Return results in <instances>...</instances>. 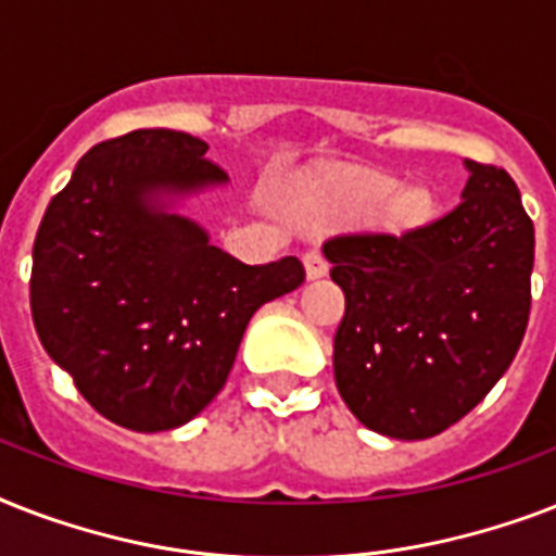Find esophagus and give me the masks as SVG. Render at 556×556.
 <instances>
[{
  "label": "esophagus",
  "mask_w": 556,
  "mask_h": 556,
  "mask_svg": "<svg viewBox=\"0 0 556 556\" xmlns=\"http://www.w3.org/2000/svg\"><path fill=\"white\" fill-rule=\"evenodd\" d=\"M303 262H305V277L308 279L326 277V270H329V262H326V256H323L320 251H308L303 256Z\"/></svg>",
  "instance_id": "34e87169"
}]
</instances>
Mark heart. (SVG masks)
<instances>
[{
	"instance_id": "1",
	"label": "heart",
	"mask_w": 556,
	"mask_h": 556,
	"mask_svg": "<svg viewBox=\"0 0 556 556\" xmlns=\"http://www.w3.org/2000/svg\"><path fill=\"white\" fill-rule=\"evenodd\" d=\"M349 201L361 210H378L387 204V216L392 225H415L418 218L427 213L430 199L421 187H401L389 176H378V173H361L346 181Z\"/></svg>"
}]
</instances>
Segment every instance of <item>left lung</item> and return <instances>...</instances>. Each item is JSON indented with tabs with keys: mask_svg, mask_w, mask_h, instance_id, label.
<instances>
[{
	"mask_svg": "<svg viewBox=\"0 0 556 556\" xmlns=\"http://www.w3.org/2000/svg\"><path fill=\"white\" fill-rule=\"evenodd\" d=\"M465 167L462 201L430 225L323 244L346 294L334 334L340 397L389 439H430L465 418L526 338L534 222L505 169Z\"/></svg>",
	"mask_w": 556,
	"mask_h": 556,
	"instance_id": "8db88e82",
	"label": "left lung"
}]
</instances>
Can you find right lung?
<instances>
[{
  "label": "right lung",
  "instance_id": "add662e5",
  "mask_svg": "<svg viewBox=\"0 0 556 556\" xmlns=\"http://www.w3.org/2000/svg\"><path fill=\"white\" fill-rule=\"evenodd\" d=\"M207 143L135 129L91 147L39 222L30 314L39 343L103 418L176 430L225 387L260 305L303 286L296 256L244 265L167 210L225 185Z\"/></svg>",
  "mask_w": 556,
  "mask_h": 556
}]
</instances>
